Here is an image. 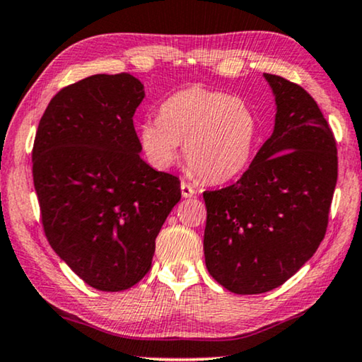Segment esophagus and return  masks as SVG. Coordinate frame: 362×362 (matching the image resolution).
<instances>
[{"label":"esophagus","instance_id":"obj_1","mask_svg":"<svg viewBox=\"0 0 362 362\" xmlns=\"http://www.w3.org/2000/svg\"><path fill=\"white\" fill-rule=\"evenodd\" d=\"M181 194H182V197H192V196H196V189H194L191 185H187V182L182 181L181 182Z\"/></svg>","mask_w":362,"mask_h":362}]
</instances>
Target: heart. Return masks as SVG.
<instances>
[{"mask_svg": "<svg viewBox=\"0 0 362 362\" xmlns=\"http://www.w3.org/2000/svg\"><path fill=\"white\" fill-rule=\"evenodd\" d=\"M258 139L259 120L250 104L201 86L171 94L158 119L139 125L140 148L153 168H170L182 144L187 170L216 185L248 168Z\"/></svg>", "mask_w": 362, "mask_h": 362, "instance_id": "obj_1", "label": "heart"}]
</instances>
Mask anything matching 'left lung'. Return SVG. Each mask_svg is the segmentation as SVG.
Listing matches in <instances>:
<instances>
[{"mask_svg":"<svg viewBox=\"0 0 362 362\" xmlns=\"http://www.w3.org/2000/svg\"><path fill=\"white\" fill-rule=\"evenodd\" d=\"M276 99L272 135L232 186L204 192V256L235 294L279 287L312 258L327 232L338 177L337 142L310 94L264 73Z\"/></svg>","mask_w":362,"mask_h":362,"instance_id":"1","label":"left lung"}]
</instances>
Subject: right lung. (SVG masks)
<instances>
[{
	"label": "right lung",
	"mask_w": 362,
	"mask_h": 362,
	"mask_svg": "<svg viewBox=\"0 0 362 362\" xmlns=\"http://www.w3.org/2000/svg\"><path fill=\"white\" fill-rule=\"evenodd\" d=\"M144 85L93 75L52 98L33 148L45 237L86 284L119 292L150 271L155 240L180 202V180L140 158L134 114Z\"/></svg>",
	"instance_id": "obj_1"
}]
</instances>
